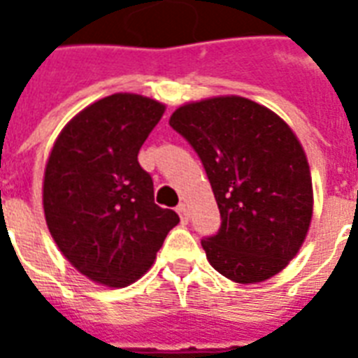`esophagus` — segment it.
<instances>
[{"instance_id":"obj_1","label":"esophagus","mask_w":358,"mask_h":358,"mask_svg":"<svg viewBox=\"0 0 358 358\" xmlns=\"http://www.w3.org/2000/svg\"><path fill=\"white\" fill-rule=\"evenodd\" d=\"M176 212H178L182 223H187V221H189V212H187V206H185V204H178Z\"/></svg>"}]
</instances>
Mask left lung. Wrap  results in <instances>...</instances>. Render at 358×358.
<instances>
[{
	"mask_svg": "<svg viewBox=\"0 0 358 358\" xmlns=\"http://www.w3.org/2000/svg\"><path fill=\"white\" fill-rule=\"evenodd\" d=\"M169 124L195 148L217 201L221 229L202 239L213 269L239 284L282 271L314 212L297 135L271 109L234 94L184 103Z\"/></svg>",
	"mask_w": 358,
	"mask_h": 358,
	"instance_id": "8db88e82",
	"label": "left lung"
}]
</instances>
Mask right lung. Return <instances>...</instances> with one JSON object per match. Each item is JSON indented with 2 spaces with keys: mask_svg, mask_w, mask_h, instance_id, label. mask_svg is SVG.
<instances>
[{
  "mask_svg": "<svg viewBox=\"0 0 358 358\" xmlns=\"http://www.w3.org/2000/svg\"><path fill=\"white\" fill-rule=\"evenodd\" d=\"M165 113L154 98L117 92L81 109L53 143L42 206L53 241L72 266L108 288L139 280L180 223L154 202L141 146Z\"/></svg>",
  "mask_w": 358,
  "mask_h": 358,
  "instance_id": "1",
  "label": "right lung"
}]
</instances>
